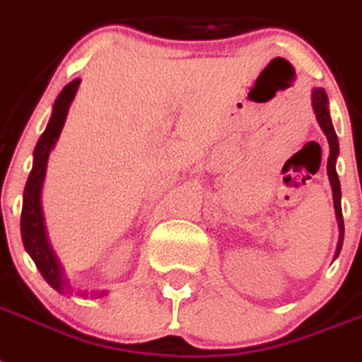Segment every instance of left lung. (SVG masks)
I'll return each mask as SVG.
<instances>
[{
  "label": "left lung",
  "instance_id": "obj_1",
  "mask_svg": "<svg viewBox=\"0 0 362 362\" xmlns=\"http://www.w3.org/2000/svg\"><path fill=\"white\" fill-rule=\"evenodd\" d=\"M313 110L316 115V122L320 125V129L324 131V134L327 136V142H329V157H327V175H329L331 190H333V205H335V214L337 222H339V244H337L335 259L339 257L340 250H342V240H344V220H342V207H340V181L339 175H337V157H339V139H337L335 127H333V122H331L329 116V101H327V94H325L324 88H315L313 90Z\"/></svg>",
  "mask_w": 362,
  "mask_h": 362
}]
</instances>
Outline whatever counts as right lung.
<instances>
[{
    "instance_id": "right-lung-1",
    "label": "right lung",
    "mask_w": 362,
    "mask_h": 362,
    "mask_svg": "<svg viewBox=\"0 0 362 362\" xmlns=\"http://www.w3.org/2000/svg\"><path fill=\"white\" fill-rule=\"evenodd\" d=\"M81 85V79H74L68 83L62 92L57 95L55 103H53L52 118L47 122L46 129L40 134L35 151H33V168L31 174L27 177L25 190H23V205H22V222H20V229H22V240L25 246V252L31 255L37 268L40 270L42 277L46 279L47 285L53 286L57 292H74L71 286L68 285V279L64 277V270H62L61 262L57 259L55 252H53L49 238L46 233V223H44V213H42V185L46 179V168L47 159L52 149L55 148L57 140L61 136V131L66 122L68 110H70L71 101L76 98L77 88ZM92 296L103 298L107 294L105 291L101 292H90ZM81 296H88L83 292Z\"/></svg>"
}]
</instances>
